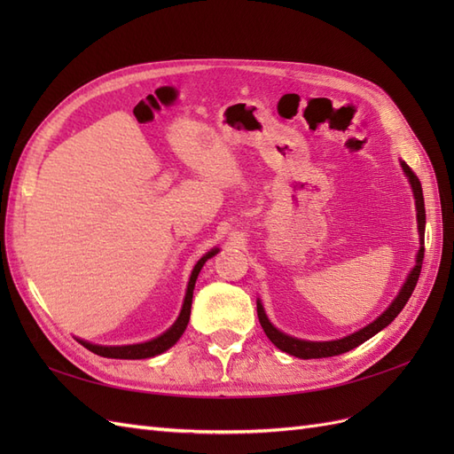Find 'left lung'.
Returning a JSON list of instances; mask_svg holds the SVG:
<instances>
[{
	"label": "left lung",
	"mask_w": 454,
	"mask_h": 454,
	"mask_svg": "<svg viewBox=\"0 0 454 454\" xmlns=\"http://www.w3.org/2000/svg\"><path fill=\"white\" fill-rule=\"evenodd\" d=\"M402 162V168L405 172V176L409 177V184L411 187H413V195H415V204H417V223H419V235H420V248H419V254H417V265L411 269L409 277L403 284V287L400 290V294H397V297L392 301V305L384 310L379 318L375 322H371L369 325H365L364 329H360V332H356L352 335H347L342 339H337V340H324V342H314V340H303V339H295V337H290L286 335L282 332H278L277 327H274L267 314L263 310V305H261V301L257 299V318H259V324L261 327H263L265 335L270 339V342L277 348H280L282 352H287L295 356V358H301V360H312V358H329V356H339V354H345L352 348H356L358 345H362V342H365L367 339H371L373 335H377L380 329L387 327L388 324L394 322V318L397 314L402 312V309L405 307V303L409 301L411 294H413L415 286L419 282V277H420V269H422V259H424V227H426V210H424V197H422V185L419 182L417 174L411 170L407 164L403 160Z\"/></svg>",
	"instance_id": "1"
}]
</instances>
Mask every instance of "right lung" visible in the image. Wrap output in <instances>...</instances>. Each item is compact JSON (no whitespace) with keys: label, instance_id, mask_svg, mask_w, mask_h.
Segmentation results:
<instances>
[{"label":"right lung","instance_id":"right-lung-1","mask_svg":"<svg viewBox=\"0 0 454 454\" xmlns=\"http://www.w3.org/2000/svg\"><path fill=\"white\" fill-rule=\"evenodd\" d=\"M219 250L214 248L206 255H202L197 265L191 272V278L187 284V292H185V299H184V307L177 320L174 322V325L170 329H167L162 335H159L157 339H151L147 342H140V345H125V347H102V345H92V342H87L83 339H77L81 345L85 348H89L90 352L104 356V358H117V360H144V358H153L157 354H162L164 350H168L170 347H174L177 339H180L185 332V327L189 324V316H191V303H193V290H195V282L199 272L202 269V265L208 261L210 257H214Z\"/></svg>","mask_w":454,"mask_h":454}]
</instances>
